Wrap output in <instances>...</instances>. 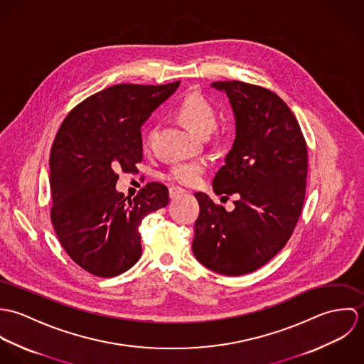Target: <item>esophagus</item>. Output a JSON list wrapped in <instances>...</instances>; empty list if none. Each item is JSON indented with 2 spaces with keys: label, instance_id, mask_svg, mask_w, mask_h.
Masks as SVG:
<instances>
[{
  "label": "esophagus",
  "instance_id": "34e87169",
  "mask_svg": "<svg viewBox=\"0 0 364 364\" xmlns=\"http://www.w3.org/2000/svg\"><path fill=\"white\" fill-rule=\"evenodd\" d=\"M182 193H185V189H182L179 186H171L169 188V198L171 199H173V198H176V196H179Z\"/></svg>",
  "mask_w": 364,
  "mask_h": 364
}]
</instances>
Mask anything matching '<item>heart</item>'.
I'll return each mask as SVG.
<instances>
[{
  "instance_id": "obj_1",
  "label": "heart",
  "mask_w": 364,
  "mask_h": 364,
  "mask_svg": "<svg viewBox=\"0 0 364 364\" xmlns=\"http://www.w3.org/2000/svg\"><path fill=\"white\" fill-rule=\"evenodd\" d=\"M178 119L185 123L191 130L202 136H213L214 139L224 137V129L214 126L215 123V107L200 92H192L186 95L175 109ZM156 127L149 130L146 144L150 147L156 139ZM208 169V162L203 159H192L173 164L166 172V178L175 183L193 186L198 185Z\"/></svg>"
}]
</instances>
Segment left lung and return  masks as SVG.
I'll return each instance as SVG.
<instances>
[{
  "instance_id": "1",
  "label": "left lung",
  "mask_w": 364,
  "mask_h": 364,
  "mask_svg": "<svg viewBox=\"0 0 364 364\" xmlns=\"http://www.w3.org/2000/svg\"><path fill=\"white\" fill-rule=\"evenodd\" d=\"M211 85L230 98L237 129L213 189L238 199L227 211L206 193H195L200 213L192 250L208 269L241 276L272 259L296 228L307 186V143L296 116L274 92L237 80Z\"/></svg>"
}]
</instances>
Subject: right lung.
Instances as JSON below:
<instances>
[{"mask_svg": "<svg viewBox=\"0 0 364 364\" xmlns=\"http://www.w3.org/2000/svg\"><path fill=\"white\" fill-rule=\"evenodd\" d=\"M179 87L119 84L88 97L63 120L50 151L54 231L68 257L98 277H114L141 257V220L165 208V185L133 199L116 192L117 172L137 173L141 124Z\"/></svg>", "mask_w": 364, "mask_h": 364, "instance_id": "right-lung-1", "label": "right lung"}]
</instances>
